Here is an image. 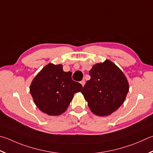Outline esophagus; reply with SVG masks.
<instances>
[{
    "instance_id": "1",
    "label": "esophagus",
    "mask_w": 153,
    "mask_h": 153,
    "mask_svg": "<svg viewBox=\"0 0 153 153\" xmlns=\"http://www.w3.org/2000/svg\"><path fill=\"white\" fill-rule=\"evenodd\" d=\"M85 81H84V80H82V81H81V82H80V84H81L82 85V86H83V87H84V85H85Z\"/></svg>"
}]
</instances>
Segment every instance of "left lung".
Returning <instances> with one entry per match:
<instances>
[{"label":"left lung","instance_id":"8db88e82","mask_svg":"<svg viewBox=\"0 0 153 153\" xmlns=\"http://www.w3.org/2000/svg\"><path fill=\"white\" fill-rule=\"evenodd\" d=\"M91 76L82 94L91 112L99 116L110 115L124 103L129 90V84L117 65L106 59L96 63L89 71Z\"/></svg>","mask_w":153,"mask_h":153}]
</instances>
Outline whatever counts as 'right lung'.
<instances>
[{"label": "right lung", "mask_w": 153, "mask_h": 153, "mask_svg": "<svg viewBox=\"0 0 153 153\" xmlns=\"http://www.w3.org/2000/svg\"><path fill=\"white\" fill-rule=\"evenodd\" d=\"M71 71L63 70L62 64L50 63L39 72L30 85L34 103L41 112L49 116L65 112L82 85L71 79Z\"/></svg>", "instance_id": "1"}]
</instances>
